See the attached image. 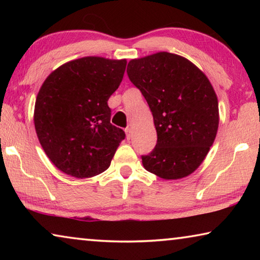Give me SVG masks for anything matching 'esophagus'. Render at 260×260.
<instances>
[{
    "instance_id": "1",
    "label": "esophagus",
    "mask_w": 260,
    "mask_h": 260,
    "mask_svg": "<svg viewBox=\"0 0 260 260\" xmlns=\"http://www.w3.org/2000/svg\"><path fill=\"white\" fill-rule=\"evenodd\" d=\"M125 132H126V136H127V139H131L132 138V128L131 127H127V128L125 129Z\"/></svg>"
}]
</instances>
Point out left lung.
<instances>
[{
	"instance_id": "obj_1",
	"label": "left lung",
	"mask_w": 260,
	"mask_h": 260,
	"mask_svg": "<svg viewBox=\"0 0 260 260\" xmlns=\"http://www.w3.org/2000/svg\"><path fill=\"white\" fill-rule=\"evenodd\" d=\"M127 74L148 102L157 131L155 149L142 156L144 169L164 180L190 175L219 126L218 98L208 77L189 59L166 51L129 60Z\"/></svg>"
}]
</instances>
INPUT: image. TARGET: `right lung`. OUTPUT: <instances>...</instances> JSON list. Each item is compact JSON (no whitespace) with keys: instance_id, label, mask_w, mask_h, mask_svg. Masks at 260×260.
Masks as SVG:
<instances>
[{"instance_id":"1","label":"right lung","mask_w":260,"mask_h":260,"mask_svg":"<svg viewBox=\"0 0 260 260\" xmlns=\"http://www.w3.org/2000/svg\"><path fill=\"white\" fill-rule=\"evenodd\" d=\"M127 60L88 56L47 77L34 107V126L46 155L78 179L109 169L125 132L110 122L108 100L118 89Z\"/></svg>"}]
</instances>
